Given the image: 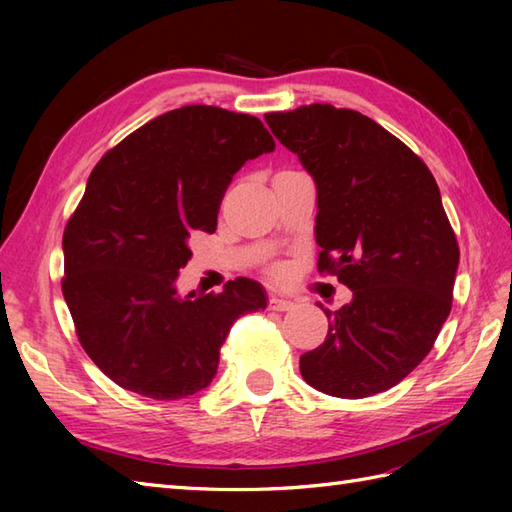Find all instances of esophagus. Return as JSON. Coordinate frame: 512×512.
Returning <instances> with one entry per match:
<instances>
[{
	"label": "esophagus",
	"instance_id": "esophagus-1",
	"mask_svg": "<svg viewBox=\"0 0 512 512\" xmlns=\"http://www.w3.org/2000/svg\"><path fill=\"white\" fill-rule=\"evenodd\" d=\"M292 306H295V303L288 301V299H279V297H270V299H268V308L275 310V312H286V310H290Z\"/></svg>",
	"mask_w": 512,
	"mask_h": 512
}]
</instances>
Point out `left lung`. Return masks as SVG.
<instances>
[{
    "label": "left lung",
    "mask_w": 512,
    "mask_h": 512,
    "mask_svg": "<svg viewBox=\"0 0 512 512\" xmlns=\"http://www.w3.org/2000/svg\"><path fill=\"white\" fill-rule=\"evenodd\" d=\"M270 132L317 184L319 273L352 290L325 310L330 330L299 358L308 385L367 398L431 352L453 301L460 248L429 167L372 118L328 103L266 114Z\"/></svg>",
    "instance_id": "left-lung-1"
}]
</instances>
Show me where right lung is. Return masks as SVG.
<instances>
[{
    "label": "right lung",
    "mask_w": 512,
    "mask_h": 512,
    "mask_svg": "<svg viewBox=\"0 0 512 512\" xmlns=\"http://www.w3.org/2000/svg\"><path fill=\"white\" fill-rule=\"evenodd\" d=\"M275 149L255 116L184 105L99 160L63 233L61 290L101 372L134 394L178 400L211 385L231 325L266 308L253 279L178 295L189 239L213 233L235 173Z\"/></svg>",
    "instance_id": "1"
}]
</instances>
